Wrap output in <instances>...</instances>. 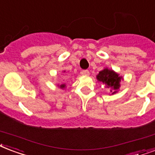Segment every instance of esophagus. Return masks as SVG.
Returning <instances> with one entry per match:
<instances>
[{
	"label": "esophagus",
	"mask_w": 155,
	"mask_h": 155,
	"mask_svg": "<svg viewBox=\"0 0 155 155\" xmlns=\"http://www.w3.org/2000/svg\"><path fill=\"white\" fill-rule=\"evenodd\" d=\"M82 74L84 75H89V71L88 70H84L82 71Z\"/></svg>",
	"instance_id": "1"
}]
</instances>
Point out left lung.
Instances as JSON below:
<instances>
[{"label": "left lung", "instance_id": "8db88e82", "mask_svg": "<svg viewBox=\"0 0 155 155\" xmlns=\"http://www.w3.org/2000/svg\"><path fill=\"white\" fill-rule=\"evenodd\" d=\"M97 79L98 81L106 84V88H111L112 90H110V92H112V94H114L117 92V89L120 88V83L122 77L119 76V75L112 70L104 69L97 75Z\"/></svg>", "mask_w": 155, "mask_h": 155}]
</instances>
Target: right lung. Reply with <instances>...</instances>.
<instances>
[{
  "instance_id": "add662e5",
  "label": "right lung",
  "mask_w": 155,
  "mask_h": 155,
  "mask_svg": "<svg viewBox=\"0 0 155 155\" xmlns=\"http://www.w3.org/2000/svg\"><path fill=\"white\" fill-rule=\"evenodd\" d=\"M65 86H66V85H65V84H62V85H60V88H64Z\"/></svg>"
}]
</instances>
